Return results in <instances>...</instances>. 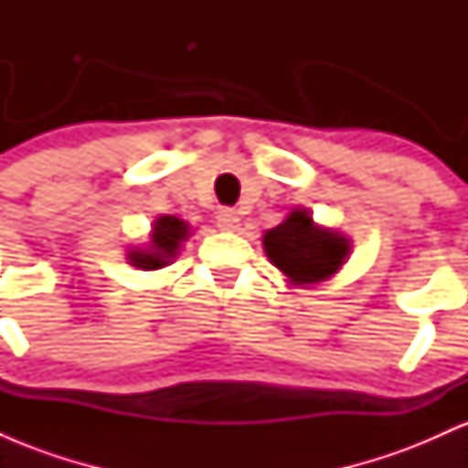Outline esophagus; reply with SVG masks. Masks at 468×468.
Listing matches in <instances>:
<instances>
[{"mask_svg":"<svg viewBox=\"0 0 468 468\" xmlns=\"http://www.w3.org/2000/svg\"><path fill=\"white\" fill-rule=\"evenodd\" d=\"M218 227L222 230H235L239 227V216L233 208H219L218 211Z\"/></svg>","mask_w":468,"mask_h":468,"instance_id":"esophagus-1","label":"esophagus"}]
</instances>
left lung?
<instances>
[{"label": "left lung", "instance_id": "obj_1", "mask_svg": "<svg viewBox=\"0 0 468 468\" xmlns=\"http://www.w3.org/2000/svg\"><path fill=\"white\" fill-rule=\"evenodd\" d=\"M266 255L294 283H316L335 275L346 261L350 244L335 230L314 227L310 213L290 218L264 235Z\"/></svg>", "mask_w": 468, "mask_h": 468}]
</instances>
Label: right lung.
I'll return each instance as SVG.
<instances>
[{
    "label": "right lung",
    "instance_id": "add662e5",
    "mask_svg": "<svg viewBox=\"0 0 468 468\" xmlns=\"http://www.w3.org/2000/svg\"><path fill=\"white\" fill-rule=\"evenodd\" d=\"M189 235V227L174 216H163L155 219L152 246L149 250H130V261L143 271H155L169 264L171 257L180 249V241Z\"/></svg>",
    "mask_w": 468,
    "mask_h": 468
}]
</instances>
